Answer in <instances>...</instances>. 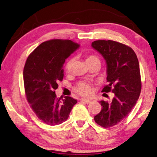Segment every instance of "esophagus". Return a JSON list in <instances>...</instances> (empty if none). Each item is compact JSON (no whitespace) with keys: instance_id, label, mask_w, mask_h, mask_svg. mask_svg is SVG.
I'll list each match as a JSON object with an SVG mask.
<instances>
[{"instance_id":"34e87169","label":"esophagus","mask_w":157,"mask_h":157,"mask_svg":"<svg viewBox=\"0 0 157 157\" xmlns=\"http://www.w3.org/2000/svg\"><path fill=\"white\" fill-rule=\"evenodd\" d=\"M81 102H83V103H90V102H91V101L89 100V99H81Z\"/></svg>"}]
</instances>
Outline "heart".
Segmentation results:
<instances>
[{
  "mask_svg": "<svg viewBox=\"0 0 157 157\" xmlns=\"http://www.w3.org/2000/svg\"><path fill=\"white\" fill-rule=\"evenodd\" d=\"M95 60H99L98 57H97L96 56L94 55H90L89 56L86 57V62H90ZM75 63V58H71L70 60L67 61V63L65 64V71L67 72H70L73 68ZM76 91L80 95L83 96H88L92 92V89L90 86L86 82H80L79 84L76 86L75 88Z\"/></svg>",
  "mask_w": 157,
  "mask_h": 157,
  "instance_id": "b5f03b06",
  "label": "heart"
}]
</instances>
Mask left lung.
Instances as JSON below:
<instances>
[{
    "instance_id": "1",
    "label": "left lung",
    "mask_w": 157,
    "mask_h": 157,
    "mask_svg": "<svg viewBox=\"0 0 157 157\" xmlns=\"http://www.w3.org/2000/svg\"><path fill=\"white\" fill-rule=\"evenodd\" d=\"M91 46L107 64V82L102 92L115 94L111 103L101 100V110L94 117L103 128L120 123L130 113L140 96L141 79L136 54L131 48L112 40H97Z\"/></svg>"
}]
</instances>
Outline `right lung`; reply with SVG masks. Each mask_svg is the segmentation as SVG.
<instances>
[{
	"label": "right lung",
	"mask_w": 157,
	"mask_h": 157,
	"mask_svg": "<svg viewBox=\"0 0 157 157\" xmlns=\"http://www.w3.org/2000/svg\"><path fill=\"white\" fill-rule=\"evenodd\" d=\"M68 40H52L37 46L27 58L23 69L27 99L37 117L48 125L67 121L77 100L66 96L60 100L54 90L64 77L66 59L79 48Z\"/></svg>",
	"instance_id": "add662e5"
}]
</instances>
